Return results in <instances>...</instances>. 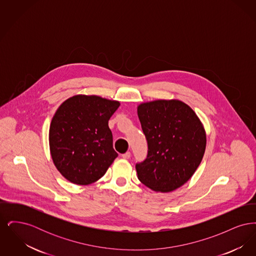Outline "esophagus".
Returning a JSON list of instances; mask_svg holds the SVG:
<instances>
[{
  "label": "esophagus",
  "mask_w": 256,
  "mask_h": 256,
  "mask_svg": "<svg viewBox=\"0 0 256 256\" xmlns=\"http://www.w3.org/2000/svg\"><path fill=\"white\" fill-rule=\"evenodd\" d=\"M122 158L124 159H128L130 158V152H126V154H122Z\"/></svg>",
  "instance_id": "obj_1"
}]
</instances>
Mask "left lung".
Masks as SVG:
<instances>
[{
  "mask_svg": "<svg viewBox=\"0 0 256 256\" xmlns=\"http://www.w3.org/2000/svg\"><path fill=\"white\" fill-rule=\"evenodd\" d=\"M137 114L148 141L146 158L135 166L138 180L161 193L182 187L192 178L206 152L202 122L180 100L142 102Z\"/></svg>",
  "mask_w": 256,
  "mask_h": 256,
  "instance_id": "8db88e82",
  "label": "left lung"
}]
</instances>
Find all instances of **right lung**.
<instances>
[{
    "label": "right lung",
    "mask_w": 256,
    "mask_h": 256,
    "mask_svg": "<svg viewBox=\"0 0 256 256\" xmlns=\"http://www.w3.org/2000/svg\"><path fill=\"white\" fill-rule=\"evenodd\" d=\"M118 100L76 95L56 111L50 124V152L54 166L70 182H96L118 154L113 148L108 120Z\"/></svg>",
    "instance_id": "add662e5"
}]
</instances>
